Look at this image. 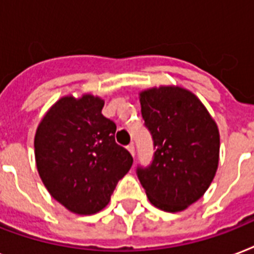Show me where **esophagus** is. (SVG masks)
I'll return each mask as SVG.
<instances>
[{
    "label": "esophagus",
    "instance_id": "1",
    "mask_svg": "<svg viewBox=\"0 0 254 254\" xmlns=\"http://www.w3.org/2000/svg\"><path fill=\"white\" fill-rule=\"evenodd\" d=\"M127 150L130 151V154L133 155V157H134L135 155V149H134V143H129V145H127Z\"/></svg>",
    "mask_w": 254,
    "mask_h": 254
}]
</instances>
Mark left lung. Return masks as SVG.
<instances>
[{"label":"left lung","instance_id":"1","mask_svg":"<svg viewBox=\"0 0 254 254\" xmlns=\"http://www.w3.org/2000/svg\"><path fill=\"white\" fill-rule=\"evenodd\" d=\"M141 113L154 154L137 177L151 204L167 212L183 211L211 185L219 163L220 137L196 96L179 87L141 92Z\"/></svg>","mask_w":254,"mask_h":254}]
</instances>
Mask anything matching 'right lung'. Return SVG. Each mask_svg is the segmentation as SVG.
<instances>
[{
    "mask_svg": "<svg viewBox=\"0 0 254 254\" xmlns=\"http://www.w3.org/2000/svg\"><path fill=\"white\" fill-rule=\"evenodd\" d=\"M103 107L92 95L63 97L46 113L34 139L43 185L77 215L101 211L133 163L130 153L116 142V124L104 117Z\"/></svg>",
    "mask_w": 254,
    "mask_h": 254,
    "instance_id": "right-lung-1",
    "label": "right lung"
}]
</instances>
